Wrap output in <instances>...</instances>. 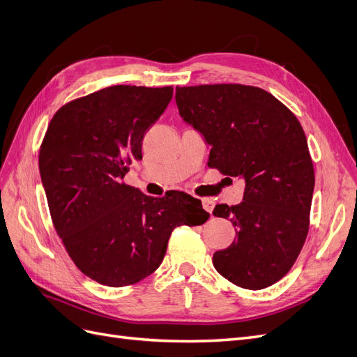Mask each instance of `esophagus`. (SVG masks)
I'll list each match as a JSON object with an SVG mask.
<instances>
[{
	"label": "esophagus",
	"mask_w": 357,
	"mask_h": 357,
	"mask_svg": "<svg viewBox=\"0 0 357 357\" xmlns=\"http://www.w3.org/2000/svg\"><path fill=\"white\" fill-rule=\"evenodd\" d=\"M202 203H203V207H204L206 212H208L210 215H212L213 208H215V200L213 199H203Z\"/></svg>",
	"instance_id": "esophagus-1"
}]
</instances>
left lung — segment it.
Wrapping results in <instances>:
<instances>
[{"mask_svg":"<svg viewBox=\"0 0 357 357\" xmlns=\"http://www.w3.org/2000/svg\"><path fill=\"white\" fill-rule=\"evenodd\" d=\"M181 117L212 145L208 167L243 176L244 202L218 204L234 243L213 255L232 284L261 289L288 273L309 232L314 170L294 113L265 89L241 84L176 86Z\"/></svg>","mask_w":357,"mask_h":357,"instance_id":"8db88e82","label":"left lung"}]
</instances>
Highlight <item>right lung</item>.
Wrapping results in <instances>:
<instances>
[{"mask_svg":"<svg viewBox=\"0 0 357 357\" xmlns=\"http://www.w3.org/2000/svg\"><path fill=\"white\" fill-rule=\"evenodd\" d=\"M172 96V86L104 88L64 104L45 132L39 172L52 225L77 269L98 284L147 278L163 261L172 231L210 216L185 192L154 199L123 182Z\"/></svg>","mask_w":357,"mask_h":357,"instance_id":"right-lung-1","label":"right lung"}]
</instances>
